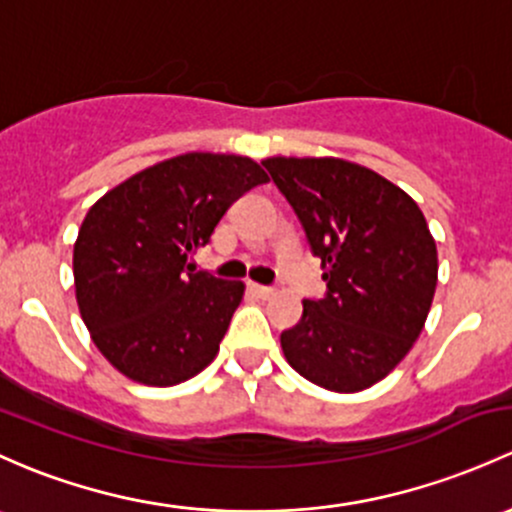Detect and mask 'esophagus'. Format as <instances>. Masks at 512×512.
<instances>
[{
    "label": "esophagus",
    "instance_id": "1",
    "mask_svg": "<svg viewBox=\"0 0 512 512\" xmlns=\"http://www.w3.org/2000/svg\"><path fill=\"white\" fill-rule=\"evenodd\" d=\"M252 294L260 299H272L274 297V289L272 287H262V284H250Z\"/></svg>",
    "mask_w": 512,
    "mask_h": 512
}]
</instances>
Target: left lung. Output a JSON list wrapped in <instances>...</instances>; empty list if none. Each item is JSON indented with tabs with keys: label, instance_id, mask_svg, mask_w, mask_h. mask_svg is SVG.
Here are the masks:
<instances>
[{
	"label": "left lung",
	"instance_id": "obj_1",
	"mask_svg": "<svg viewBox=\"0 0 512 512\" xmlns=\"http://www.w3.org/2000/svg\"><path fill=\"white\" fill-rule=\"evenodd\" d=\"M262 164L321 260L326 297L282 333L287 363L331 392H360L412 351L437 292V242L417 203L373 169L336 157Z\"/></svg>",
	"mask_w": 512,
	"mask_h": 512
}]
</instances>
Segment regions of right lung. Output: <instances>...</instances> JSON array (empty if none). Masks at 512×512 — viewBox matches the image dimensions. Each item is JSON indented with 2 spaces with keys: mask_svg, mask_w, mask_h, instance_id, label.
I'll return each instance as SVG.
<instances>
[{
  "mask_svg": "<svg viewBox=\"0 0 512 512\" xmlns=\"http://www.w3.org/2000/svg\"><path fill=\"white\" fill-rule=\"evenodd\" d=\"M265 181L250 157L186 152L93 203L73 247L75 299L98 351L125 378L171 387L213 363L245 284L196 272L188 257L235 198Z\"/></svg>",
  "mask_w": 512,
  "mask_h": 512,
  "instance_id": "add662e5",
  "label": "right lung"
}]
</instances>
